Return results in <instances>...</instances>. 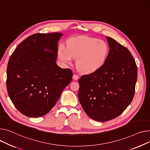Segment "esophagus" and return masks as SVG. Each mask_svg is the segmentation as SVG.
Returning <instances> with one entry per match:
<instances>
[{
    "label": "esophagus",
    "mask_w": 150,
    "mask_h": 150,
    "mask_svg": "<svg viewBox=\"0 0 150 150\" xmlns=\"http://www.w3.org/2000/svg\"><path fill=\"white\" fill-rule=\"evenodd\" d=\"M73 78L74 81H77L79 79V76L77 74H73Z\"/></svg>",
    "instance_id": "1"
}]
</instances>
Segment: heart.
Instances as JSON below:
<instances>
[{
  "label": "heart",
  "mask_w": 150,
  "mask_h": 150,
  "mask_svg": "<svg viewBox=\"0 0 150 150\" xmlns=\"http://www.w3.org/2000/svg\"><path fill=\"white\" fill-rule=\"evenodd\" d=\"M109 47L103 40L89 36H77L67 41V48L59 47V57L64 62L70 64L77 59L76 65L82 73L90 74L100 69L106 62Z\"/></svg>",
  "instance_id": "b5f03b06"
}]
</instances>
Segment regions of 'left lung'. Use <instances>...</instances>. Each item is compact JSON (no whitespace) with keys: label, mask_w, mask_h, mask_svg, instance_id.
<instances>
[{"label":"left lung","mask_w":150,"mask_h":150,"mask_svg":"<svg viewBox=\"0 0 150 150\" xmlns=\"http://www.w3.org/2000/svg\"><path fill=\"white\" fill-rule=\"evenodd\" d=\"M110 47L104 65L79 79L78 98L92 119L105 122L118 117L134 95L137 68L129 51L106 36Z\"/></svg>","instance_id":"1"}]
</instances>
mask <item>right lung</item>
<instances>
[{"label":"right lung","mask_w":150,"mask_h":150,"mask_svg":"<svg viewBox=\"0 0 150 150\" xmlns=\"http://www.w3.org/2000/svg\"><path fill=\"white\" fill-rule=\"evenodd\" d=\"M60 33H38L15 49L7 67L9 97L23 115L39 117L47 114L72 80L70 69L56 64Z\"/></svg>","instance_id":"add662e5"}]
</instances>
